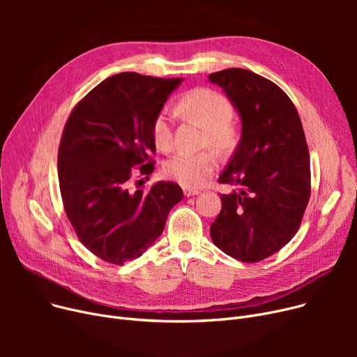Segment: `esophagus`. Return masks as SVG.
I'll return each mask as SVG.
<instances>
[{"instance_id": "obj_1", "label": "esophagus", "mask_w": 357, "mask_h": 357, "mask_svg": "<svg viewBox=\"0 0 357 357\" xmlns=\"http://www.w3.org/2000/svg\"><path fill=\"white\" fill-rule=\"evenodd\" d=\"M199 194V191L198 190H195V188H186V186H185V188H183V195L185 197H194V195H198Z\"/></svg>"}]
</instances>
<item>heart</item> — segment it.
Returning a JSON list of instances; mask_svg holds the SVG:
<instances>
[{
  "label": "heart",
  "instance_id": "heart-1",
  "mask_svg": "<svg viewBox=\"0 0 357 357\" xmlns=\"http://www.w3.org/2000/svg\"><path fill=\"white\" fill-rule=\"evenodd\" d=\"M178 108L183 114L201 123L207 128V140L211 147L226 152L234 142L233 128L230 121L233 108L230 101L222 93L198 88L190 91L181 98ZM152 136L156 147L163 152L171 150L174 146V131L171 117L167 111H160L152 124ZM217 167V158L213 152H178L167 159L163 169L167 178H171L186 188H198L204 185Z\"/></svg>",
  "mask_w": 357,
  "mask_h": 357
}]
</instances>
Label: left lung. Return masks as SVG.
<instances>
[{"label": "left lung", "instance_id": "1", "mask_svg": "<svg viewBox=\"0 0 357 357\" xmlns=\"http://www.w3.org/2000/svg\"><path fill=\"white\" fill-rule=\"evenodd\" d=\"M241 121V137L220 175L236 186L221 194L210 227L214 245L241 261H259L295 236L310 199V152L298 111L287 93L260 75L231 68L208 75Z\"/></svg>", "mask_w": 357, "mask_h": 357}]
</instances>
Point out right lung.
Segmentation results:
<instances>
[{"mask_svg": "<svg viewBox=\"0 0 357 357\" xmlns=\"http://www.w3.org/2000/svg\"><path fill=\"white\" fill-rule=\"evenodd\" d=\"M182 78L136 72L112 75L73 108L66 121L58 176L66 215L82 245L108 264L140 257L162 234L183 198L175 182L131 191L133 167L152 174V124Z\"/></svg>", "mask_w": 357, "mask_h": 357, "instance_id": "add662e5", "label": "right lung"}]
</instances>
